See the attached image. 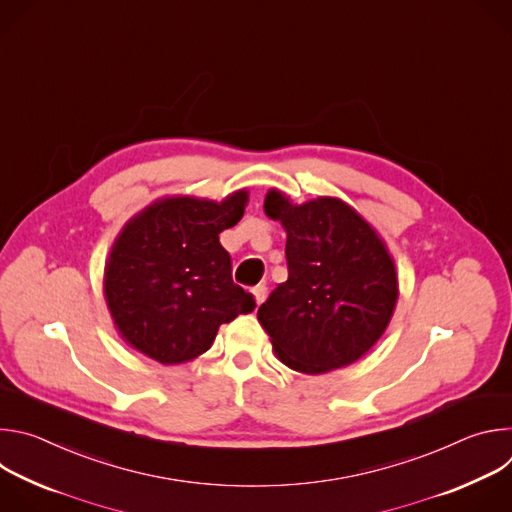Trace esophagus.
Segmentation results:
<instances>
[{"label": "esophagus", "mask_w": 512, "mask_h": 512, "mask_svg": "<svg viewBox=\"0 0 512 512\" xmlns=\"http://www.w3.org/2000/svg\"><path fill=\"white\" fill-rule=\"evenodd\" d=\"M251 291H253V296H255L257 306H259V304H263V300H265V296H267V287H265V285H255Z\"/></svg>", "instance_id": "esophagus-1"}]
</instances>
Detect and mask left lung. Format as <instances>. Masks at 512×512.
I'll use <instances>...</instances> for the list:
<instances>
[{"mask_svg": "<svg viewBox=\"0 0 512 512\" xmlns=\"http://www.w3.org/2000/svg\"><path fill=\"white\" fill-rule=\"evenodd\" d=\"M263 206L287 233V281L257 312L277 358L306 375L352 364L383 336L397 304L385 243L338 198L291 204L269 190Z\"/></svg>", "mask_w": 512, "mask_h": 512, "instance_id": "obj_1", "label": "left lung"}]
</instances>
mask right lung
I'll use <instances>...</instances> for the list:
<instances>
[{
  "instance_id": "right-lung-1",
  "label": "right lung",
  "mask_w": 512,
  "mask_h": 512,
  "mask_svg": "<svg viewBox=\"0 0 512 512\" xmlns=\"http://www.w3.org/2000/svg\"><path fill=\"white\" fill-rule=\"evenodd\" d=\"M245 204L247 190L223 202L172 196L123 227L105 267V300L129 346L162 364L186 362L210 348L218 326L255 310L218 241Z\"/></svg>"
}]
</instances>
